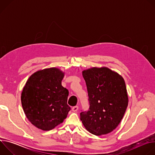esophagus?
Masks as SVG:
<instances>
[{
  "label": "esophagus",
  "mask_w": 155,
  "mask_h": 155,
  "mask_svg": "<svg viewBox=\"0 0 155 155\" xmlns=\"http://www.w3.org/2000/svg\"><path fill=\"white\" fill-rule=\"evenodd\" d=\"M72 111L73 112H77V110H78V106H74V107H73L72 108Z\"/></svg>",
  "instance_id": "esophagus-1"
}]
</instances>
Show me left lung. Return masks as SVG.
<instances>
[{"label":"left lung","mask_w":155,"mask_h":155,"mask_svg":"<svg viewBox=\"0 0 155 155\" xmlns=\"http://www.w3.org/2000/svg\"><path fill=\"white\" fill-rule=\"evenodd\" d=\"M90 108L80 113V120L90 133L101 136L113 131L121 121L128 105L123 78L107 68L82 72Z\"/></svg>","instance_id":"8db88e82"}]
</instances>
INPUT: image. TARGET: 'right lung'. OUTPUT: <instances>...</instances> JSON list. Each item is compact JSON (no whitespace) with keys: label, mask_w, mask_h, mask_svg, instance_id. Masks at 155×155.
<instances>
[{"label":"right lung","mask_w":155,"mask_h":155,"mask_svg":"<svg viewBox=\"0 0 155 155\" xmlns=\"http://www.w3.org/2000/svg\"><path fill=\"white\" fill-rule=\"evenodd\" d=\"M64 73L55 68L33 74L21 93V104L29 121L37 128L50 130L62 123L71 110L69 91L61 84Z\"/></svg>","instance_id":"add662e5"}]
</instances>
